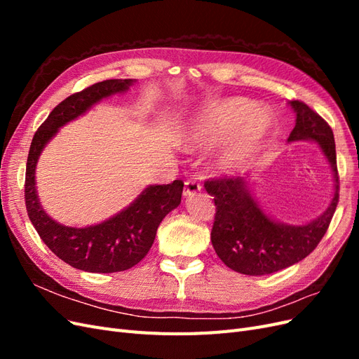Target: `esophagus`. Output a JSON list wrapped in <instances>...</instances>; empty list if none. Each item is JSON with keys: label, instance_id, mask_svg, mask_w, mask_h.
I'll list each match as a JSON object with an SVG mask.
<instances>
[{"label": "esophagus", "instance_id": "1", "mask_svg": "<svg viewBox=\"0 0 359 359\" xmlns=\"http://www.w3.org/2000/svg\"><path fill=\"white\" fill-rule=\"evenodd\" d=\"M201 184L196 181V180H187L186 182H184V196L186 198H190V196H194V194L201 191Z\"/></svg>", "mask_w": 359, "mask_h": 359}]
</instances>
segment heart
Here are the masks:
<instances>
[{
    "mask_svg": "<svg viewBox=\"0 0 359 359\" xmlns=\"http://www.w3.org/2000/svg\"><path fill=\"white\" fill-rule=\"evenodd\" d=\"M274 119L255 103L231 97L210 104L191 121L184 135L190 151H208L224 142L215 157L217 169L231 173L245 168L262 148Z\"/></svg>",
    "mask_w": 359,
    "mask_h": 359,
    "instance_id": "obj_1",
    "label": "heart"
}]
</instances>
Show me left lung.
<instances>
[{
    "instance_id": "1",
    "label": "left lung",
    "mask_w": 359,
    "mask_h": 359,
    "mask_svg": "<svg viewBox=\"0 0 359 359\" xmlns=\"http://www.w3.org/2000/svg\"><path fill=\"white\" fill-rule=\"evenodd\" d=\"M297 114L289 142L314 140L328 158L334 172V198L319 219L302 226L274 222L260 208L241 177H220L205 181L214 198L215 217L211 243L226 266L245 276L277 273L307 257L327 233L339 203V170L334 133L330 124L299 100L290 102Z\"/></svg>"
}]
</instances>
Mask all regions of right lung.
Returning a JSON list of instances; mask_svg holds the SVG:
<instances>
[{
	"instance_id": "right-lung-1",
	"label": "right lung",
	"mask_w": 359,
	"mask_h": 359,
	"mask_svg": "<svg viewBox=\"0 0 359 359\" xmlns=\"http://www.w3.org/2000/svg\"><path fill=\"white\" fill-rule=\"evenodd\" d=\"M132 79H107L74 93L53 109L36 132L25 172V205L32 226L52 253L73 268L88 273H118L135 266L149 252L161 220L181 203L184 182L151 186L112 219L90 227H67L52 220L40 206L36 165L41 149L58 128L78 118L104 97L128 90Z\"/></svg>"
}]
</instances>
